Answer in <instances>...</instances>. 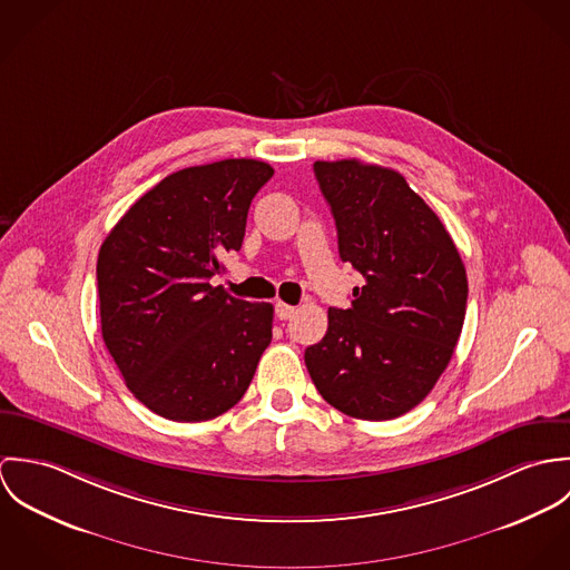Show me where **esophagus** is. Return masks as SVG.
<instances>
[{
  "label": "esophagus",
  "instance_id": "1",
  "mask_svg": "<svg viewBox=\"0 0 570 570\" xmlns=\"http://www.w3.org/2000/svg\"><path fill=\"white\" fill-rule=\"evenodd\" d=\"M296 314V307L285 305V303H276V318L278 321H289Z\"/></svg>",
  "mask_w": 570,
  "mask_h": 570
}]
</instances>
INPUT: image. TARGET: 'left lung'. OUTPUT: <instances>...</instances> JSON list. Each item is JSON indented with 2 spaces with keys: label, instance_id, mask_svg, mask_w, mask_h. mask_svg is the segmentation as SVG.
<instances>
[{
  "label": "left lung",
  "instance_id": "1",
  "mask_svg": "<svg viewBox=\"0 0 570 570\" xmlns=\"http://www.w3.org/2000/svg\"><path fill=\"white\" fill-rule=\"evenodd\" d=\"M337 228L340 258L364 285L328 309L305 364L340 412L386 421L421 404L452 360L465 307L461 254L402 173L360 160L314 164Z\"/></svg>",
  "mask_w": 570,
  "mask_h": 570
}]
</instances>
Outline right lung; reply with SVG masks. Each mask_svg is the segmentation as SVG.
<instances>
[{
  "mask_svg": "<svg viewBox=\"0 0 570 570\" xmlns=\"http://www.w3.org/2000/svg\"><path fill=\"white\" fill-rule=\"evenodd\" d=\"M274 175L258 160L188 166L145 193L100 245V328L127 389L170 421L235 406L272 342L274 307L210 278L244 244L247 210Z\"/></svg>",
  "mask_w": 570,
  "mask_h": 570,
  "instance_id": "obj_1",
  "label": "right lung"
}]
</instances>
